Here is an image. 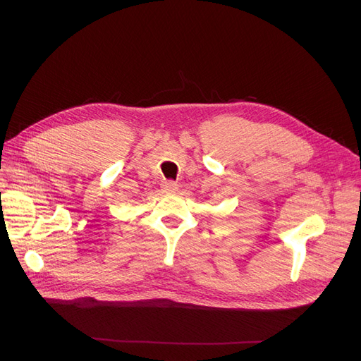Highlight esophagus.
Here are the masks:
<instances>
[{"mask_svg": "<svg viewBox=\"0 0 361 361\" xmlns=\"http://www.w3.org/2000/svg\"><path fill=\"white\" fill-rule=\"evenodd\" d=\"M161 187H162V190H164L165 193H174V192H177L178 184L174 183V181L168 180V181H164V183L161 184Z\"/></svg>", "mask_w": 361, "mask_h": 361, "instance_id": "obj_1", "label": "esophagus"}]
</instances>
